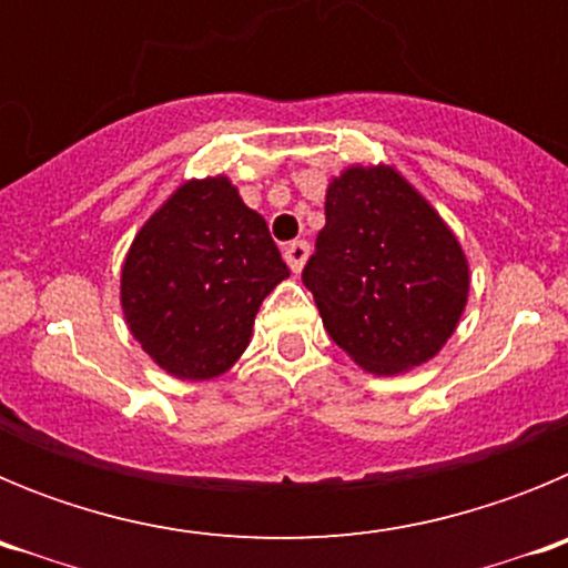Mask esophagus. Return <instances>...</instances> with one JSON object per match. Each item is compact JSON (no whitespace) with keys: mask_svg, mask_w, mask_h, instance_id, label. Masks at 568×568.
<instances>
[{"mask_svg":"<svg viewBox=\"0 0 568 568\" xmlns=\"http://www.w3.org/2000/svg\"><path fill=\"white\" fill-rule=\"evenodd\" d=\"M307 255H310L307 241H290V244H284V261H287L293 273H301V267H304Z\"/></svg>","mask_w":568,"mask_h":568,"instance_id":"1","label":"esophagus"}]
</instances>
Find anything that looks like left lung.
<instances>
[{
    "instance_id": "8db88e82",
    "label": "left lung",
    "mask_w": 568,
    "mask_h": 568,
    "mask_svg": "<svg viewBox=\"0 0 568 568\" xmlns=\"http://www.w3.org/2000/svg\"><path fill=\"white\" fill-rule=\"evenodd\" d=\"M327 224L301 273L329 338L395 375L455 333L469 267L453 230L393 168H353L327 190Z\"/></svg>"
}]
</instances>
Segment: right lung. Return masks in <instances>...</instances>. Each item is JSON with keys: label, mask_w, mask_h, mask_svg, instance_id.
<instances>
[{"label": "right lung", "mask_w": 568, "mask_h": 568, "mask_svg": "<svg viewBox=\"0 0 568 568\" xmlns=\"http://www.w3.org/2000/svg\"><path fill=\"white\" fill-rule=\"evenodd\" d=\"M287 275L267 222L227 179L187 182L124 258V318L170 375L215 378L247 349L261 301Z\"/></svg>", "instance_id": "add662e5"}]
</instances>
